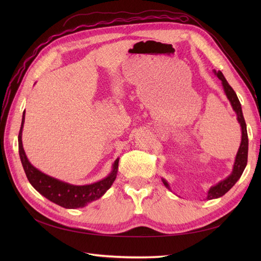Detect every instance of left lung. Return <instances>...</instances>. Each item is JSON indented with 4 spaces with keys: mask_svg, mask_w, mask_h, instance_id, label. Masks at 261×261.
<instances>
[{
    "mask_svg": "<svg viewBox=\"0 0 261 261\" xmlns=\"http://www.w3.org/2000/svg\"><path fill=\"white\" fill-rule=\"evenodd\" d=\"M215 74L218 76L219 80L222 82V86H223V89H224L226 97H227L228 100H230L231 106L235 111L236 115H238V121H239V123L241 125V128H242V141H241V146L239 148L238 154H236V156H235V162H234V165H233L232 173L225 179L219 181V183L216 186H212L209 189L208 196H207L208 200L219 198V197L223 196L225 193L230 191V189L235 185L236 181H238L240 179V177L242 176L245 168H246L247 156H248V136H247L246 123H245L243 112H242L241 102H240L238 96H236V93L233 90L232 87L228 85V83L226 82L223 74L221 73L220 70H219V72H216V70H215ZM162 181H163V184L165 185V187L170 189L168 181L163 179V178H162Z\"/></svg>",
    "mask_w": 261,
    "mask_h": 261,
    "instance_id": "obj_1",
    "label": "left lung"
}]
</instances>
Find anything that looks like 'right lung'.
I'll return each mask as SVG.
<instances>
[{
	"label": "right lung",
	"mask_w": 261,
	"mask_h": 261,
	"mask_svg": "<svg viewBox=\"0 0 261 261\" xmlns=\"http://www.w3.org/2000/svg\"><path fill=\"white\" fill-rule=\"evenodd\" d=\"M23 123H25V111L22 113V120L20 130L18 134V150L19 156L25 170L26 176L29 183L37 192L44 196L46 199L59 204L66 209H76L87 206L89 202L99 199L103 196L108 189L112 186L116 178L118 169V158L113 163V168L110 174L99 181L89 185H72L44 174L41 171L36 169L27 159L25 150L22 148L21 133Z\"/></svg>",
	"instance_id": "1"
}]
</instances>
